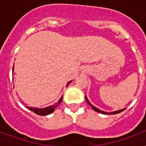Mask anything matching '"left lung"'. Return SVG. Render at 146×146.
I'll use <instances>...</instances> for the list:
<instances>
[{
  "mask_svg": "<svg viewBox=\"0 0 146 146\" xmlns=\"http://www.w3.org/2000/svg\"><path fill=\"white\" fill-rule=\"evenodd\" d=\"M86 100L87 103L90 105V106L92 107V108L93 109L94 111H97V112H98V113H103V114H116V113H120V112H122L123 111H124V109H122V110H119V111H113V112H110V113H108V112H105V111H101V110H99L98 108H96L95 106H93L92 104L90 103V102H89V100H88V98H87V97L86 96Z\"/></svg>",
  "mask_w": 146,
  "mask_h": 146,
  "instance_id": "obj_1",
  "label": "left lung"
}]
</instances>
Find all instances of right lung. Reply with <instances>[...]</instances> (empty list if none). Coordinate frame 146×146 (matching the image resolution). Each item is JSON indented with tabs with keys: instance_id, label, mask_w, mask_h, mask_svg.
I'll use <instances>...</instances> for the list:
<instances>
[{
	"instance_id": "1",
	"label": "right lung",
	"mask_w": 146,
	"mask_h": 146,
	"mask_svg": "<svg viewBox=\"0 0 146 146\" xmlns=\"http://www.w3.org/2000/svg\"><path fill=\"white\" fill-rule=\"evenodd\" d=\"M13 68H14V66H13ZM71 82V81H70V82H67V84H66V86H68L70 83ZM62 100H63V96H62L60 98L59 102H57V103H56L55 104H54V105H50V106L49 107H47V108H33V107H26L27 108L29 109L30 111H33L34 113H36V114H38V115H41V116H45V115H48V114H50V113H53L54 112V109L57 108L58 105H59V104L60 103V102H62Z\"/></svg>"
}]
</instances>
